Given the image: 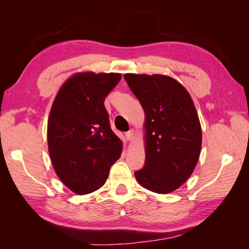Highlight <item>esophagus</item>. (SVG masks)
Returning <instances> with one entry per match:
<instances>
[{
    "mask_svg": "<svg viewBox=\"0 0 249 249\" xmlns=\"http://www.w3.org/2000/svg\"><path fill=\"white\" fill-rule=\"evenodd\" d=\"M125 137H126V140H127L128 142H132V141L134 140V137H135L134 129H130V130H128V132L125 134Z\"/></svg>",
    "mask_w": 249,
    "mask_h": 249,
    "instance_id": "1",
    "label": "esophagus"
}]
</instances>
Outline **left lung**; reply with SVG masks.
<instances>
[{
    "mask_svg": "<svg viewBox=\"0 0 249 249\" xmlns=\"http://www.w3.org/2000/svg\"><path fill=\"white\" fill-rule=\"evenodd\" d=\"M145 113L146 161L135 177L142 188L167 195L187 181L197 163L202 130L187 89L163 74L125 73Z\"/></svg>",
    "mask_w": 249,
    "mask_h": 249,
    "instance_id": "obj_1",
    "label": "left lung"
}]
</instances>
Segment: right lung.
Listing matches in <instances>:
<instances>
[{
	"label": "right lung",
	"mask_w": 249,
	"mask_h": 249,
	"mask_svg": "<svg viewBox=\"0 0 249 249\" xmlns=\"http://www.w3.org/2000/svg\"><path fill=\"white\" fill-rule=\"evenodd\" d=\"M121 78L114 72H77L53 100L47 124L49 156L58 178L77 195L102 187L121 157L123 142L111 129L104 107Z\"/></svg>",
	"instance_id": "1"
}]
</instances>
